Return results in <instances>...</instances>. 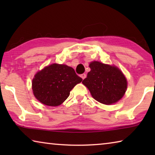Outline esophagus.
Returning a JSON list of instances; mask_svg holds the SVG:
<instances>
[{
    "instance_id": "34e87169",
    "label": "esophagus",
    "mask_w": 155,
    "mask_h": 155,
    "mask_svg": "<svg viewBox=\"0 0 155 155\" xmlns=\"http://www.w3.org/2000/svg\"><path fill=\"white\" fill-rule=\"evenodd\" d=\"M81 77L83 78V79H85V78H86V74H82L81 75Z\"/></svg>"
}]
</instances>
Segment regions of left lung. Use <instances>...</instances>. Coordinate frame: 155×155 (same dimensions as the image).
Masks as SVG:
<instances>
[{
    "label": "left lung",
    "instance_id": "8db88e82",
    "mask_svg": "<svg viewBox=\"0 0 155 155\" xmlns=\"http://www.w3.org/2000/svg\"><path fill=\"white\" fill-rule=\"evenodd\" d=\"M90 72L82 83L99 103L111 104L121 99L127 88L123 73L115 66L98 61L90 63Z\"/></svg>",
    "mask_w": 155,
    "mask_h": 155
}]
</instances>
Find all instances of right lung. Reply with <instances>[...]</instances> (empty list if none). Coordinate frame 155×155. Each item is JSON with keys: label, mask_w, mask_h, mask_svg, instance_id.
<instances>
[{"label": "right lung", "mask_w": 155, "mask_h": 155, "mask_svg": "<svg viewBox=\"0 0 155 155\" xmlns=\"http://www.w3.org/2000/svg\"><path fill=\"white\" fill-rule=\"evenodd\" d=\"M82 80L72 68L53 64L35 75L32 81L33 94L45 105L58 106L64 103L72 88Z\"/></svg>", "instance_id": "right-lung-1"}]
</instances>
